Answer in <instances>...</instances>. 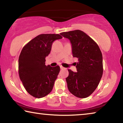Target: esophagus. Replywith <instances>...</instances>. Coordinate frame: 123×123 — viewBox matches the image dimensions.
<instances>
[{
	"mask_svg": "<svg viewBox=\"0 0 123 123\" xmlns=\"http://www.w3.org/2000/svg\"><path fill=\"white\" fill-rule=\"evenodd\" d=\"M64 68H63L62 66H60V69H63Z\"/></svg>",
	"mask_w": 123,
	"mask_h": 123,
	"instance_id": "1",
	"label": "esophagus"
}]
</instances>
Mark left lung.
I'll return each mask as SVG.
<instances>
[{
	"label": "left lung",
	"instance_id": "left-lung-1",
	"mask_svg": "<svg viewBox=\"0 0 123 123\" xmlns=\"http://www.w3.org/2000/svg\"><path fill=\"white\" fill-rule=\"evenodd\" d=\"M69 39L73 56L77 57V72L68 69L66 79L72 94L80 98L89 96L98 86L103 73V56L95 42L82 31L76 30L60 34Z\"/></svg>",
	"mask_w": 123,
	"mask_h": 123
}]
</instances>
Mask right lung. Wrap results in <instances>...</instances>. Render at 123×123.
<instances>
[{
  "mask_svg": "<svg viewBox=\"0 0 123 123\" xmlns=\"http://www.w3.org/2000/svg\"><path fill=\"white\" fill-rule=\"evenodd\" d=\"M59 34H41L22 49L18 60V73L26 91L35 98H41L53 89L60 68L45 64L54 41L61 39Z\"/></svg>",
  "mask_w": 123,
  "mask_h": 123,
  "instance_id": "add662e5",
  "label": "right lung"
}]
</instances>
